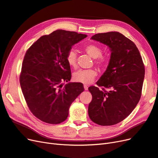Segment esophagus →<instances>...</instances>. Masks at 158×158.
Here are the masks:
<instances>
[{
  "instance_id": "34e87169",
  "label": "esophagus",
  "mask_w": 158,
  "mask_h": 158,
  "mask_svg": "<svg viewBox=\"0 0 158 158\" xmlns=\"http://www.w3.org/2000/svg\"><path fill=\"white\" fill-rule=\"evenodd\" d=\"M88 88H89V86L87 85H84V89L85 90H87Z\"/></svg>"
}]
</instances>
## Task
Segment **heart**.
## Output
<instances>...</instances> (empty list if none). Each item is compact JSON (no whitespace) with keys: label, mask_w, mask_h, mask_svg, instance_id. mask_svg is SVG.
<instances>
[{"label":"heart","mask_w":158,"mask_h":158,"mask_svg":"<svg viewBox=\"0 0 158 158\" xmlns=\"http://www.w3.org/2000/svg\"><path fill=\"white\" fill-rule=\"evenodd\" d=\"M85 52L90 56L96 59L95 63L98 65H104L106 63V59L102 56V49L98 45L94 44H86L84 47ZM77 52L74 49H71L67 54L66 60L70 67L75 68L77 65ZM97 73L93 69H79L73 73V79L77 82L84 84H89L94 81Z\"/></svg>","instance_id":"1"}]
</instances>
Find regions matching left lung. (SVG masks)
Masks as SVG:
<instances>
[{"instance_id":"8db88e82","label":"left lung","mask_w":158,"mask_h":158,"mask_svg":"<svg viewBox=\"0 0 158 158\" xmlns=\"http://www.w3.org/2000/svg\"><path fill=\"white\" fill-rule=\"evenodd\" d=\"M106 45L111 52L109 64L96 82L109 91L90 86L93 96L88 112L94 123L113 125L119 123L135 108L140 100L144 79V66L135 44L123 34L111 31L90 38Z\"/></svg>"}]
</instances>
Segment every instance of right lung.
I'll return each instance as SVG.
<instances>
[{
  "label": "right lung",
  "mask_w": 158,
  "mask_h": 158,
  "mask_svg": "<svg viewBox=\"0 0 158 158\" xmlns=\"http://www.w3.org/2000/svg\"><path fill=\"white\" fill-rule=\"evenodd\" d=\"M86 36L58 29L40 37L25 55L19 77L22 93L32 114L45 123L64 121L71 104L84 91L82 83L63 86L62 82L72 77L68 52Z\"/></svg>",
  "instance_id": "right-lung-1"
}]
</instances>
